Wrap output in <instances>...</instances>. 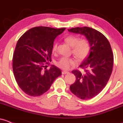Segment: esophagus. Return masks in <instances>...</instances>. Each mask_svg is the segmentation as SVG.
<instances>
[{
    "mask_svg": "<svg viewBox=\"0 0 123 123\" xmlns=\"http://www.w3.org/2000/svg\"><path fill=\"white\" fill-rule=\"evenodd\" d=\"M62 74H69V71H63L62 72Z\"/></svg>",
    "mask_w": 123,
    "mask_h": 123,
    "instance_id": "1",
    "label": "esophagus"
}]
</instances>
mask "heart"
I'll list each match as a JSON object with an SVG mask.
<instances>
[{
	"instance_id": "heart-1",
	"label": "heart",
	"mask_w": 123,
	"mask_h": 123,
	"mask_svg": "<svg viewBox=\"0 0 123 123\" xmlns=\"http://www.w3.org/2000/svg\"><path fill=\"white\" fill-rule=\"evenodd\" d=\"M65 42L72 46V53L79 61H83L89 56L90 52V44L86 38H80L75 35H69L64 39ZM58 49V43H54L52 46V52L55 53ZM77 64L75 58L72 57H62L56 62L58 67L63 69H68L70 67Z\"/></svg>"
}]
</instances>
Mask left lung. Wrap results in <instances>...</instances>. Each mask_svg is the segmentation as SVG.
<instances>
[{
    "instance_id": "1",
    "label": "left lung",
    "mask_w": 123,
    "mask_h": 123,
    "mask_svg": "<svg viewBox=\"0 0 123 123\" xmlns=\"http://www.w3.org/2000/svg\"><path fill=\"white\" fill-rule=\"evenodd\" d=\"M69 32L83 34L90 44L89 56L80 65L84 72L72 71L76 79L69 87L74 95L81 99L93 98L103 90L112 71L114 55L111 45L101 33L87 27H75Z\"/></svg>"
}]
</instances>
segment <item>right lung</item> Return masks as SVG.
<instances>
[{"label":"right lung","mask_w":123,"mask_h":123,"mask_svg":"<svg viewBox=\"0 0 123 123\" xmlns=\"http://www.w3.org/2000/svg\"><path fill=\"white\" fill-rule=\"evenodd\" d=\"M65 28L36 27L28 30L18 40L12 58V69L19 87L31 96H39L46 92L56 79L61 75L60 69L52 65V46L55 38Z\"/></svg>","instance_id":"1"}]
</instances>
